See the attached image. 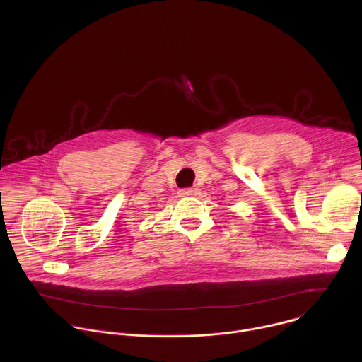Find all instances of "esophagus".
Here are the masks:
<instances>
[{
    "label": "esophagus",
    "instance_id": "34e87169",
    "mask_svg": "<svg viewBox=\"0 0 362 362\" xmlns=\"http://www.w3.org/2000/svg\"><path fill=\"white\" fill-rule=\"evenodd\" d=\"M179 194H180V196H185V197H187V196H197V194H199V189H197V187L182 189V190L179 192Z\"/></svg>",
    "mask_w": 362,
    "mask_h": 362
}]
</instances>
